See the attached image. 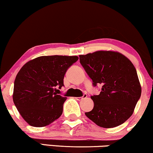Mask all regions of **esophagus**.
<instances>
[{"mask_svg": "<svg viewBox=\"0 0 153 153\" xmlns=\"http://www.w3.org/2000/svg\"><path fill=\"white\" fill-rule=\"evenodd\" d=\"M87 97V94H84L83 95H82V97H76L75 99H76V100H78V101H80V100H82V99H85V98Z\"/></svg>", "mask_w": 153, "mask_h": 153, "instance_id": "34e87169", "label": "esophagus"}]
</instances>
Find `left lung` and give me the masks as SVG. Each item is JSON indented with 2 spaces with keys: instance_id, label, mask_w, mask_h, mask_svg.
<instances>
[{
  "instance_id": "8db88e82",
  "label": "left lung",
  "mask_w": 153,
  "mask_h": 153,
  "mask_svg": "<svg viewBox=\"0 0 153 153\" xmlns=\"http://www.w3.org/2000/svg\"><path fill=\"white\" fill-rule=\"evenodd\" d=\"M79 57L94 86H102L99 95L91 96L94 108L85 114L99 127L121 125L132 115L141 96L134 65L122 54L112 51H97Z\"/></svg>"
}]
</instances>
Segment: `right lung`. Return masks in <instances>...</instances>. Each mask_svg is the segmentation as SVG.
<instances>
[{"instance_id":"right-lung-1","label":"right lung","mask_w":153,"mask_h":153,"mask_svg":"<svg viewBox=\"0 0 153 153\" xmlns=\"http://www.w3.org/2000/svg\"><path fill=\"white\" fill-rule=\"evenodd\" d=\"M77 56H42L26 62L16 77L13 100L32 127L49 125L62 115L67 98L58 95L66 71Z\"/></svg>"}]
</instances>
